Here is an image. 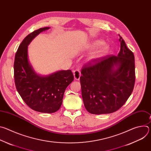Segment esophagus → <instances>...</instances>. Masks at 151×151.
<instances>
[{"label": "esophagus", "instance_id": "esophagus-1", "mask_svg": "<svg viewBox=\"0 0 151 151\" xmlns=\"http://www.w3.org/2000/svg\"><path fill=\"white\" fill-rule=\"evenodd\" d=\"M73 75H74V78L76 80H79L80 79L81 73V72L79 70V69H76L73 71Z\"/></svg>", "mask_w": 151, "mask_h": 151}]
</instances>
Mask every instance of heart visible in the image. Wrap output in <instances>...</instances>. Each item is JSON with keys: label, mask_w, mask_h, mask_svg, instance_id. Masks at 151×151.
Returning a JSON list of instances; mask_svg holds the SVG:
<instances>
[{"label": "heart", "mask_w": 151, "mask_h": 151, "mask_svg": "<svg viewBox=\"0 0 151 151\" xmlns=\"http://www.w3.org/2000/svg\"><path fill=\"white\" fill-rule=\"evenodd\" d=\"M103 41L100 40H96L94 41L93 44L91 45V48H97L98 47H100L101 45H102L103 44ZM109 50V47L107 46V45H103L99 50H98L97 51L94 52L90 57L91 59H95V58H99L101 56H103L104 54H105L107 51Z\"/></svg>", "instance_id": "heart-1"}]
</instances>
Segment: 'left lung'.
Listing matches in <instances>:
<instances>
[{"label": "left lung", "mask_w": 151, "mask_h": 151, "mask_svg": "<svg viewBox=\"0 0 151 151\" xmlns=\"http://www.w3.org/2000/svg\"><path fill=\"white\" fill-rule=\"evenodd\" d=\"M120 51L85 63L80 77L82 96L87 111L92 114L117 111L132 94L135 83L133 52L119 35ZM114 65L119 67L114 70Z\"/></svg>", "instance_id": "obj_1"}]
</instances>
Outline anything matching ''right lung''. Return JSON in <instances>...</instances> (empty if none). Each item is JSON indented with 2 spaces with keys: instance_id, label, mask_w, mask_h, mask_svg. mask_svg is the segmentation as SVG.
<instances>
[{
  "instance_id": "obj_1",
  "label": "right lung",
  "mask_w": 151,
  "mask_h": 151,
  "mask_svg": "<svg viewBox=\"0 0 151 151\" xmlns=\"http://www.w3.org/2000/svg\"><path fill=\"white\" fill-rule=\"evenodd\" d=\"M49 29L40 28L23 39L15 54L14 69L17 90L26 104L35 111L51 114L60 108L64 91L74 76L71 70H67L41 77L35 73L30 65L28 45L38 34Z\"/></svg>"
}]
</instances>
